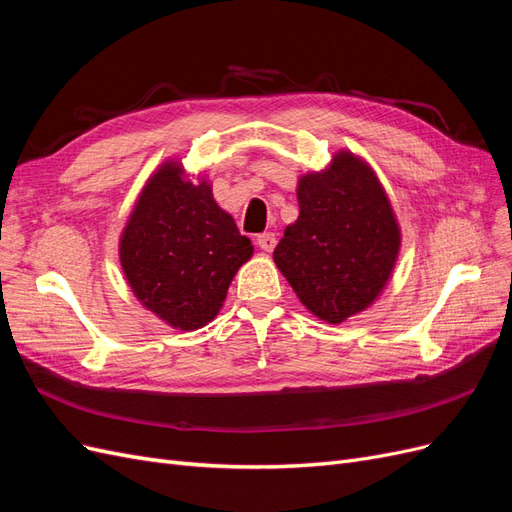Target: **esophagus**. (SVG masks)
Returning <instances> with one entry per match:
<instances>
[{"mask_svg": "<svg viewBox=\"0 0 512 512\" xmlns=\"http://www.w3.org/2000/svg\"><path fill=\"white\" fill-rule=\"evenodd\" d=\"M256 243H258L260 250L273 252V250H275V245H277V237L273 235V232H262V235H258Z\"/></svg>", "mask_w": 512, "mask_h": 512, "instance_id": "esophagus-1", "label": "esophagus"}]
</instances>
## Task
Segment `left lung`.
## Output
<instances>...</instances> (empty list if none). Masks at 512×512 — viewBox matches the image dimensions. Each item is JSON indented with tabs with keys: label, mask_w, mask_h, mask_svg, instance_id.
<instances>
[{
	"label": "left lung",
	"mask_w": 512,
	"mask_h": 512,
	"mask_svg": "<svg viewBox=\"0 0 512 512\" xmlns=\"http://www.w3.org/2000/svg\"><path fill=\"white\" fill-rule=\"evenodd\" d=\"M299 218L273 260L316 318L339 324L374 303L391 280L401 230L380 179L363 158L337 151L299 179Z\"/></svg>",
	"instance_id": "8db88e82"
}]
</instances>
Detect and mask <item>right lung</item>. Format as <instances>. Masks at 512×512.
<instances>
[{
  "label": "right lung",
  "mask_w": 512,
  "mask_h": 512,
  "mask_svg": "<svg viewBox=\"0 0 512 512\" xmlns=\"http://www.w3.org/2000/svg\"><path fill=\"white\" fill-rule=\"evenodd\" d=\"M254 254L205 179L166 160L138 194L119 239L123 275L149 312L179 331L218 316L228 286Z\"/></svg>",
  "instance_id": "right-lung-1"
}]
</instances>
